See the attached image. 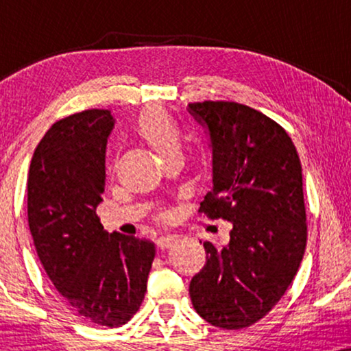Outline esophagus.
Here are the masks:
<instances>
[{
  "label": "esophagus",
  "instance_id": "34e87169",
  "mask_svg": "<svg viewBox=\"0 0 351 351\" xmlns=\"http://www.w3.org/2000/svg\"><path fill=\"white\" fill-rule=\"evenodd\" d=\"M172 243H174V238L172 237H160L156 239L158 249H167L169 246H172Z\"/></svg>",
  "mask_w": 351,
  "mask_h": 351
}]
</instances>
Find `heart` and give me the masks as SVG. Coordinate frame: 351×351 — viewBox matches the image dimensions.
<instances>
[{
    "label": "heart",
    "instance_id": "obj_1",
    "mask_svg": "<svg viewBox=\"0 0 351 351\" xmlns=\"http://www.w3.org/2000/svg\"><path fill=\"white\" fill-rule=\"evenodd\" d=\"M138 129L143 137L161 153L162 156L167 153L180 150L182 147V131L177 123L171 118V114L160 107L147 110L138 119ZM167 213H161L160 219H166Z\"/></svg>",
    "mask_w": 351,
    "mask_h": 351
}]
</instances>
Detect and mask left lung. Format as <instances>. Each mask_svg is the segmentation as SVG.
<instances>
[{
	"label": "left lung",
	"instance_id": "8db88e82",
	"mask_svg": "<svg viewBox=\"0 0 351 351\" xmlns=\"http://www.w3.org/2000/svg\"><path fill=\"white\" fill-rule=\"evenodd\" d=\"M209 128L213 190L198 213L233 223L227 247L204 241L206 265L191 278L196 313L222 329H244L281 300L306 246L299 155L286 129L247 105L190 104Z\"/></svg>",
	"mask_w": 351,
	"mask_h": 351
}]
</instances>
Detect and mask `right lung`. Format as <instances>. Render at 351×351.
Segmentation results:
<instances>
[{
	"label": "right lung",
	"instance_id": "right-lung-1",
	"mask_svg": "<svg viewBox=\"0 0 351 351\" xmlns=\"http://www.w3.org/2000/svg\"><path fill=\"white\" fill-rule=\"evenodd\" d=\"M110 110L56 121L33 153L27 180L28 227L38 257L80 318L118 328L141 308L155 246L105 232L95 209L105 191Z\"/></svg>",
	"mask_w": 351,
	"mask_h": 351
}]
</instances>
